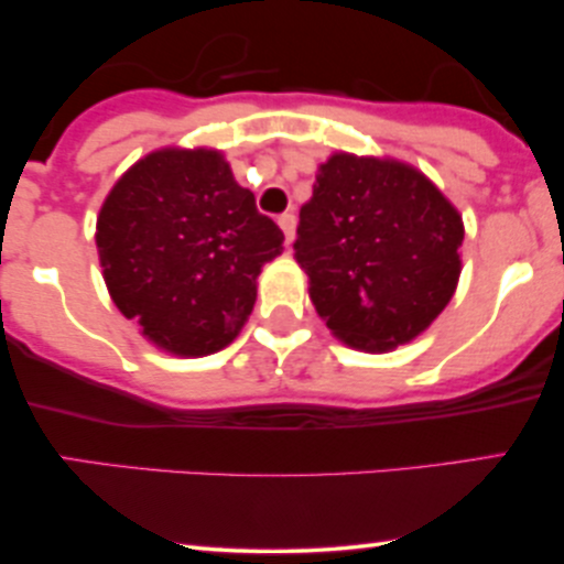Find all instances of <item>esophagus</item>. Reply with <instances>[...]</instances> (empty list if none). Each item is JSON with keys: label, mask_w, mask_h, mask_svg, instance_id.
Wrapping results in <instances>:
<instances>
[{"label": "esophagus", "mask_w": 564, "mask_h": 564, "mask_svg": "<svg viewBox=\"0 0 564 564\" xmlns=\"http://www.w3.org/2000/svg\"><path fill=\"white\" fill-rule=\"evenodd\" d=\"M278 225H281L283 236H286V246L294 241V230H296V217L294 215H281L278 217Z\"/></svg>", "instance_id": "obj_1"}]
</instances>
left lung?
<instances>
[{
	"label": "left lung",
	"instance_id": "8db88e82",
	"mask_svg": "<svg viewBox=\"0 0 564 564\" xmlns=\"http://www.w3.org/2000/svg\"><path fill=\"white\" fill-rule=\"evenodd\" d=\"M464 223L422 172L334 153L300 209L294 257L334 336L384 352L445 310L462 275Z\"/></svg>",
	"mask_w": 564,
	"mask_h": 564
}]
</instances>
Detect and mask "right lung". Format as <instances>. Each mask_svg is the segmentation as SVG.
<instances>
[{
	"instance_id": "right-lung-1",
	"label": "right lung",
	"mask_w": 564,
	"mask_h": 564,
	"mask_svg": "<svg viewBox=\"0 0 564 564\" xmlns=\"http://www.w3.org/2000/svg\"><path fill=\"white\" fill-rule=\"evenodd\" d=\"M102 278L121 315L174 355L236 339L283 232L219 151L164 148L121 174L97 217Z\"/></svg>"
}]
</instances>
